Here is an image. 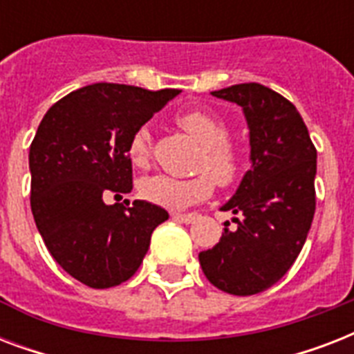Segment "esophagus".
<instances>
[{"instance_id": "obj_1", "label": "esophagus", "mask_w": 354, "mask_h": 354, "mask_svg": "<svg viewBox=\"0 0 354 354\" xmlns=\"http://www.w3.org/2000/svg\"><path fill=\"white\" fill-rule=\"evenodd\" d=\"M172 218L178 222H183V224H191V222H194V218H196V213H174Z\"/></svg>"}]
</instances>
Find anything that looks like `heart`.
Segmentation results:
<instances>
[{
  "label": "heart",
  "mask_w": 354,
  "mask_h": 354,
  "mask_svg": "<svg viewBox=\"0 0 354 354\" xmlns=\"http://www.w3.org/2000/svg\"><path fill=\"white\" fill-rule=\"evenodd\" d=\"M176 122L202 145L196 169L209 171L210 174L198 172L189 178L152 174L143 178L139 183V194L150 204L171 211L185 209L207 198L213 193V180L222 187H227L242 172V152L227 139L230 130L222 119L207 110L193 108L178 113ZM150 132L147 128H139L128 141V158L133 165L145 167L150 160Z\"/></svg>",
  "instance_id": "b5f03b06"
}]
</instances>
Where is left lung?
I'll return each mask as SVG.
<instances>
[{"label":"left lung","mask_w":354,"mask_h":354,"mask_svg":"<svg viewBox=\"0 0 354 354\" xmlns=\"http://www.w3.org/2000/svg\"><path fill=\"white\" fill-rule=\"evenodd\" d=\"M242 106L250 128L252 171L222 211L226 230L200 266L211 285L233 296H253L290 270L307 241L316 211V147L288 99L257 82L213 91Z\"/></svg>","instance_id":"1"}]
</instances>
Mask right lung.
<instances>
[{"instance_id": "add662e5", "label": "right lung", "mask_w": 354, "mask_h": 354, "mask_svg": "<svg viewBox=\"0 0 354 354\" xmlns=\"http://www.w3.org/2000/svg\"><path fill=\"white\" fill-rule=\"evenodd\" d=\"M180 90L127 84L84 86L41 119L29 149L30 209L53 259L90 288L128 281L150 235L169 213L136 200L108 205L132 191L128 141Z\"/></svg>"}]
</instances>
